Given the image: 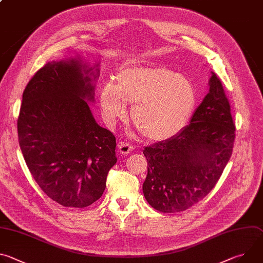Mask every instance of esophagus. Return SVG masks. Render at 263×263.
I'll return each instance as SVG.
<instances>
[{
  "label": "esophagus",
  "instance_id": "34e87169",
  "mask_svg": "<svg viewBox=\"0 0 263 263\" xmlns=\"http://www.w3.org/2000/svg\"><path fill=\"white\" fill-rule=\"evenodd\" d=\"M133 149V146L131 144H129L128 142H124V141H121L119 143V152L122 154V155H126V154H129L131 151Z\"/></svg>",
  "mask_w": 263,
  "mask_h": 263
}]
</instances>
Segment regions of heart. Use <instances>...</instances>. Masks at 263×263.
<instances>
[{
  "mask_svg": "<svg viewBox=\"0 0 263 263\" xmlns=\"http://www.w3.org/2000/svg\"><path fill=\"white\" fill-rule=\"evenodd\" d=\"M104 119L115 125L132 105L131 119L142 135L152 141H165L189 124L197 104L191 80L163 65L130 66L118 71L115 85L100 90Z\"/></svg>",
  "mask_w": 263,
  "mask_h": 263,
  "instance_id": "b5f03b06",
  "label": "heart"
}]
</instances>
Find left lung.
<instances>
[{
    "instance_id": "8db88e82",
    "label": "left lung",
    "mask_w": 263,
    "mask_h": 263,
    "mask_svg": "<svg viewBox=\"0 0 263 263\" xmlns=\"http://www.w3.org/2000/svg\"><path fill=\"white\" fill-rule=\"evenodd\" d=\"M209 92L176 136L145 146V200L154 209L174 213L203 200L226 167L233 151L235 125L222 84L212 72Z\"/></svg>"
}]
</instances>
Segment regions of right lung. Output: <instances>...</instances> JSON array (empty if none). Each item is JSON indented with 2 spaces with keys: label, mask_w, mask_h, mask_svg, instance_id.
Wrapping results in <instances>:
<instances>
[{
  "label": "right lung",
  "mask_w": 263,
  "mask_h": 263,
  "mask_svg": "<svg viewBox=\"0 0 263 263\" xmlns=\"http://www.w3.org/2000/svg\"><path fill=\"white\" fill-rule=\"evenodd\" d=\"M98 66V65H96ZM92 67L80 59L51 61L32 77L17 120L27 166L53 201L83 208L99 200L109 170L117 163L116 136L96 122Z\"/></svg>",
  "instance_id": "1"
}]
</instances>
